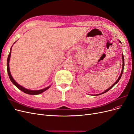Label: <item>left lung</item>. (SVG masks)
Returning <instances> with one entry per match:
<instances>
[{
    "label": "left lung",
    "mask_w": 134,
    "mask_h": 134,
    "mask_svg": "<svg viewBox=\"0 0 134 134\" xmlns=\"http://www.w3.org/2000/svg\"><path fill=\"white\" fill-rule=\"evenodd\" d=\"M120 42H121V41H119ZM122 63H123V64H122V71H121V74H120V76L119 77V78H118V79L117 80V81L116 82L113 84L112 86L111 87H109L108 89H107V90H106L104 92H102V93H100V94H97V95H100V94H103V93H106V92H108L109 90H111V89L115 86V85L116 84H117V83L119 82V81L120 80V78H121V76H122V73H123V71H124V55H123V54H122Z\"/></svg>",
    "instance_id": "1"
}]
</instances>
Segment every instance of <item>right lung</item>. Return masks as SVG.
I'll list each match as a JSON object with an SVG mask.
<instances>
[{
    "mask_svg": "<svg viewBox=\"0 0 134 134\" xmlns=\"http://www.w3.org/2000/svg\"><path fill=\"white\" fill-rule=\"evenodd\" d=\"M12 47L10 48V52L9 54L8 55V59H7V71H8V74L9 77V79H10L11 82L13 83V84L15 86L17 87L19 90H20L21 91H22V92H23L24 93H27V94H31V95H36V94H41L42 92H43L44 91H46L47 90H48V88H50V86L46 87L45 88L43 89V90H37V91H32V90H27V89L24 88L23 87H22L21 86H20L19 85L17 82H15V81L14 80V79L13 78V77H12L11 74H10V70H9V60H10V55H11V50H12Z\"/></svg>",
    "mask_w": 134,
    "mask_h": 134,
    "instance_id": "add662e5",
    "label": "right lung"
}]
</instances>
